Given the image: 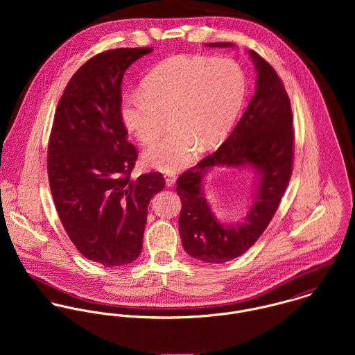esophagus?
<instances>
[{
    "label": "esophagus",
    "instance_id": "esophagus-1",
    "mask_svg": "<svg viewBox=\"0 0 355 355\" xmlns=\"http://www.w3.org/2000/svg\"><path fill=\"white\" fill-rule=\"evenodd\" d=\"M165 182H166V186H172V184H175V182H176V175L175 173H168V175H165Z\"/></svg>",
    "mask_w": 355,
    "mask_h": 355
}]
</instances>
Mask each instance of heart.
<instances>
[{
	"label": "heart",
	"mask_w": 355,
	"mask_h": 355,
	"mask_svg": "<svg viewBox=\"0 0 355 355\" xmlns=\"http://www.w3.org/2000/svg\"><path fill=\"white\" fill-rule=\"evenodd\" d=\"M246 96V75L232 58L175 55L157 65L142 82V93L127 96L121 117L144 145L145 162L162 172H176L197 159L203 148L225 138Z\"/></svg>",
	"instance_id": "1"
}]
</instances>
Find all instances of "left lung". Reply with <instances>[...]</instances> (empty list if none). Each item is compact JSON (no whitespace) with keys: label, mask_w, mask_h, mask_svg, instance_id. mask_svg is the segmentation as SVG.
<instances>
[{"label":"left lung","mask_w":355,"mask_h":355,"mask_svg":"<svg viewBox=\"0 0 355 355\" xmlns=\"http://www.w3.org/2000/svg\"><path fill=\"white\" fill-rule=\"evenodd\" d=\"M211 48L230 42L207 44ZM257 69L253 100L225 142L178 178L182 201L179 232L187 254L207 263H223L246 253L269 225L293 173V112L283 80L258 53L249 51ZM250 163L260 179L252 210L241 225L223 226L209 211L202 180L213 166Z\"/></svg>","instance_id":"8db88e82"}]
</instances>
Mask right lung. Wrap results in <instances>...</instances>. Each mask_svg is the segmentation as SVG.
Here are the masks:
<instances>
[{
	"instance_id": "1",
	"label": "right lung",
	"mask_w": 355,
	"mask_h": 355,
	"mask_svg": "<svg viewBox=\"0 0 355 355\" xmlns=\"http://www.w3.org/2000/svg\"><path fill=\"white\" fill-rule=\"evenodd\" d=\"M152 48L102 51L69 79L54 113L48 176L60 221L87 259L121 266L142 252L148 206L165 187L159 172H131L138 150L121 117L127 68Z\"/></svg>"
}]
</instances>
